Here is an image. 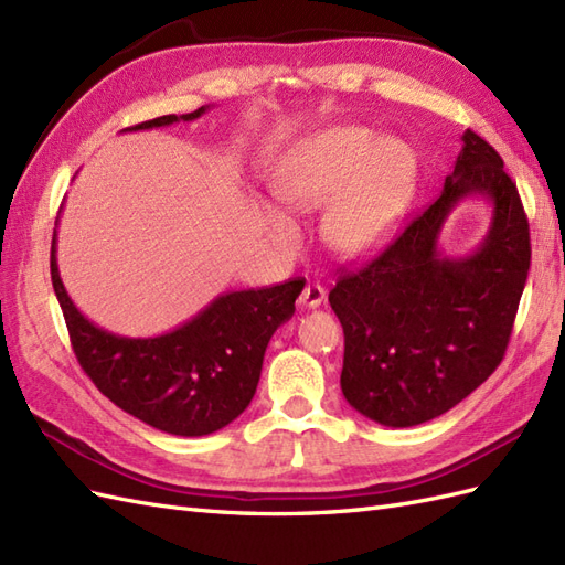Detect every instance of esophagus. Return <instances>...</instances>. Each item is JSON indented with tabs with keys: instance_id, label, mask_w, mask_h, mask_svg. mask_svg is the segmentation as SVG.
Instances as JSON below:
<instances>
[{
	"instance_id": "obj_1",
	"label": "esophagus",
	"mask_w": 565,
	"mask_h": 565,
	"mask_svg": "<svg viewBox=\"0 0 565 565\" xmlns=\"http://www.w3.org/2000/svg\"><path fill=\"white\" fill-rule=\"evenodd\" d=\"M324 300V288L320 284H308L298 298L300 308H320Z\"/></svg>"
}]
</instances>
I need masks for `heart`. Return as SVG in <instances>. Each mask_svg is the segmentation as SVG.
<instances>
[{
    "label": "heart",
    "instance_id": "obj_1",
    "mask_svg": "<svg viewBox=\"0 0 565 565\" xmlns=\"http://www.w3.org/2000/svg\"><path fill=\"white\" fill-rule=\"evenodd\" d=\"M420 179L406 140L377 136L365 126H334L300 140L274 171L271 188L286 210L327 205L322 238L343 259L380 253L396 236ZM259 224L286 255L300 248V228L281 207L259 202Z\"/></svg>",
    "mask_w": 565,
    "mask_h": 565
}]
</instances>
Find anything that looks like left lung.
Instances as JSON below:
<instances>
[{"instance_id": "1", "label": "left lung", "mask_w": 565, "mask_h": 565, "mask_svg": "<svg viewBox=\"0 0 565 565\" xmlns=\"http://www.w3.org/2000/svg\"><path fill=\"white\" fill-rule=\"evenodd\" d=\"M462 199H484L490 228L468 256L438 248ZM530 269V228L501 157L477 134L439 198L388 248L331 288L343 327L341 392L384 427H415L451 411L501 363Z\"/></svg>"}]
</instances>
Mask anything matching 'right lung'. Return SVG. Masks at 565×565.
<instances>
[{"instance_id":"right-lung-1","label":"right lung","mask_w":565,"mask_h":565,"mask_svg":"<svg viewBox=\"0 0 565 565\" xmlns=\"http://www.w3.org/2000/svg\"><path fill=\"white\" fill-rule=\"evenodd\" d=\"M210 109L167 114L124 131L195 121ZM52 286L81 367L114 406L177 437H205L250 406L274 331L296 312L300 279L216 296L167 334L131 339L97 327L68 298L52 238Z\"/></svg>"}]
</instances>
